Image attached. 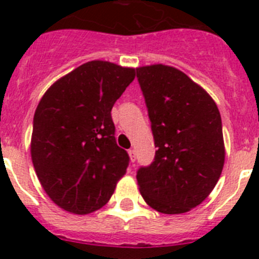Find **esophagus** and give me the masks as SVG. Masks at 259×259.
Instances as JSON below:
<instances>
[{"instance_id": "obj_1", "label": "esophagus", "mask_w": 259, "mask_h": 259, "mask_svg": "<svg viewBox=\"0 0 259 259\" xmlns=\"http://www.w3.org/2000/svg\"><path fill=\"white\" fill-rule=\"evenodd\" d=\"M128 154H130V158H131V161L135 162L136 161V152L134 149L128 150Z\"/></svg>"}]
</instances>
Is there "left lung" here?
Segmentation results:
<instances>
[{"label": "left lung", "mask_w": 259, "mask_h": 259, "mask_svg": "<svg viewBox=\"0 0 259 259\" xmlns=\"http://www.w3.org/2000/svg\"><path fill=\"white\" fill-rule=\"evenodd\" d=\"M154 137V159L137 170L145 202L163 214H182L214 189L224 164L222 119L217 104L178 68H136Z\"/></svg>", "instance_id": "8db88e82"}]
</instances>
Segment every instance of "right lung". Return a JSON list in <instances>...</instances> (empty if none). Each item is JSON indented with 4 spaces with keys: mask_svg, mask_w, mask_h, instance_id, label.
<instances>
[{
    "mask_svg": "<svg viewBox=\"0 0 259 259\" xmlns=\"http://www.w3.org/2000/svg\"><path fill=\"white\" fill-rule=\"evenodd\" d=\"M134 79L135 68L92 61L57 80L38 102L32 162L42 188L62 209H101L125 174L130 155L115 141L111 109Z\"/></svg>",
    "mask_w": 259,
    "mask_h": 259,
    "instance_id": "obj_1",
    "label": "right lung"
}]
</instances>
